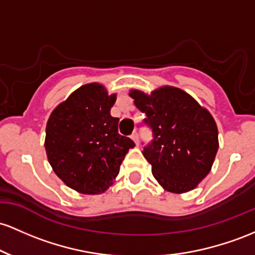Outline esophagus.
<instances>
[{
    "label": "esophagus",
    "instance_id": "1",
    "mask_svg": "<svg viewBox=\"0 0 255 255\" xmlns=\"http://www.w3.org/2000/svg\"><path fill=\"white\" fill-rule=\"evenodd\" d=\"M131 138H132V141L135 142L136 144H138V142H139V138H138V133H137L136 131H135V132L132 133V135H131Z\"/></svg>",
    "mask_w": 255,
    "mask_h": 255
}]
</instances>
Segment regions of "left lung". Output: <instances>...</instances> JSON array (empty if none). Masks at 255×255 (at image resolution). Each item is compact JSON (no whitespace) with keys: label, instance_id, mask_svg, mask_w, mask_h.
I'll use <instances>...</instances> for the list:
<instances>
[{"label":"left lung","instance_id":"left-lung-1","mask_svg":"<svg viewBox=\"0 0 255 255\" xmlns=\"http://www.w3.org/2000/svg\"><path fill=\"white\" fill-rule=\"evenodd\" d=\"M135 106L147 118L153 141L143 149L151 173L165 190L187 193L210 173L218 151V128L211 113L189 94L161 87L150 95L131 90Z\"/></svg>","mask_w":255,"mask_h":255}]
</instances>
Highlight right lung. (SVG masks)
I'll list each match as a JSON object with an SVG mask.
<instances>
[{
	"mask_svg": "<svg viewBox=\"0 0 255 255\" xmlns=\"http://www.w3.org/2000/svg\"><path fill=\"white\" fill-rule=\"evenodd\" d=\"M116 94L99 83L82 85L50 114L45 151L56 176L81 194H101L112 185L135 143L118 133L111 116Z\"/></svg>",
	"mask_w": 255,
	"mask_h": 255,
	"instance_id": "obj_1",
	"label": "right lung"
}]
</instances>
